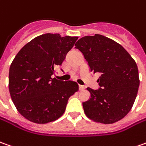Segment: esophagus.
Returning <instances> with one entry per match:
<instances>
[{
  "instance_id": "34e87169",
  "label": "esophagus",
  "mask_w": 146,
  "mask_h": 146,
  "mask_svg": "<svg viewBox=\"0 0 146 146\" xmlns=\"http://www.w3.org/2000/svg\"><path fill=\"white\" fill-rule=\"evenodd\" d=\"M85 88V87L84 85H79V89H80V91H82V90H84Z\"/></svg>"
}]
</instances>
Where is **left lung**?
I'll return each mask as SVG.
<instances>
[{"instance_id": "left-lung-1", "label": "left lung", "mask_w": 146, "mask_h": 146, "mask_svg": "<svg viewBox=\"0 0 146 146\" xmlns=\"http://www.w3.org/2000/svg\"><path fill=\"white\" fill-rule=\"evenodd\" d=\"M90 71L101 75L100 88H88L90 98L83 103L86 116L112 124L128 114L137 97L140 80L136 62L121 45L100 34L85 36L75 43Z\"/></svg>"}]
</instances>
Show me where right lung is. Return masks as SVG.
Here are the masks:
<instances>
[{"mask_svg": "<svg viewBox=\"0 0 146 146\" xmlns=\"http://www.w3.org/2000/svg\"><path fill=\"white\" fill-rule=\"evenodd\" d=\"M78 37L46 34L21 49L11 63L9 88L17 109L27 120L46 124L65 112L68 99L79 86L74 81L51 78Z\"/></svg>", "mask_w": 146, "mask_h": 146, "instance_id": "1", "label": "right lung"}]
</instances>
